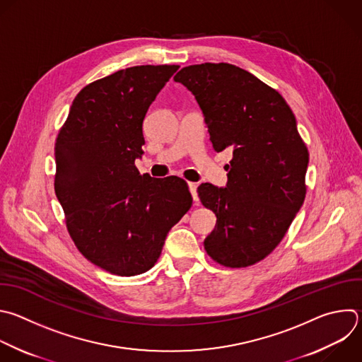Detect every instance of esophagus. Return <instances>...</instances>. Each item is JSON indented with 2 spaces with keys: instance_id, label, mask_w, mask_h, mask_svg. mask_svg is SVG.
Returning <instances> with one entry per match:
<instances>
[{
  "instance_id": "1",
  "label": "esophagus",
  "mask_w": 362,
  "mask_h": 362,
  "mask_svg": "<svg viewBox=\"0 0 362 362\" xmlns=\"http://www.w3.org/2000/svg\"><path fill=\"white\" fill-rule=\"evenodd\" d=\"M189 190H190V193H192L193 200L197 202V200H199V197H197V185L193 183V182H189Z\"/></svg>"
}]
</instances>
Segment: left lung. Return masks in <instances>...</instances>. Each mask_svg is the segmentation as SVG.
Here are the masks:
<instances>
[{"label":"left lung","mask_w":362,"mask_h":362,"mask_svg":"<svg viewBox=\"0 0 362 362\" xmlns=\"http://www.w3.org/2000/svg\"><path fill=\"white\" fill-rule=\"evenodd\" d=\"M175 81L194 95L213 149L233 152L226 187H197L217 217L204 249L221 266H252L279 246L305 199L308 151L296 116L276 89L231 64L190 65Z\"/></svg>","instance_id":"left-lung-1"}]
</instances>
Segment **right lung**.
<instances>
[{
	"label": "right lung",
	"mask_w": 362,
	"mask_h": 362,
	"mask_svg": "<svg viewBox=\"0 0 362 362\" xmlns=\"http://www.w3.org/2000/svg\"><path fill=\"white\" fill-rule=\"evenodd\" d=\"M179 65H141L86 85L55 142V194L78 250L116 274L148 272L192 206L187 183L141 175L144 119Z\"/></svg>",
	"instance_id": "add662e5"
}]
</instances>
